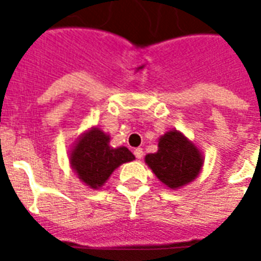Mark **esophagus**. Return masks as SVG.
Listing matches in <instances>:
<instances>
[{
	"instance_id": "esophagus-1",
	"label": "esophagus",
	"mask_w": 261,
	"mask_h": 261,
	"mask_svg": "<svg viewBox=\"0 0 261 261\" xmlns=\"http://www.w3.org/2000/svg\"><path fill=\"white\" fill-rule=\"evenodd\" d=\"M133 154H135V157H136V159H142V157H143V150L142 149H135L133 150Z\"/></svg>"
}]
</instances>
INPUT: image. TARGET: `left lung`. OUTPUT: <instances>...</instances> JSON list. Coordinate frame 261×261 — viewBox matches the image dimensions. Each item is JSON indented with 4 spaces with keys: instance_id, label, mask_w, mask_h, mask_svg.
Returning a JSON list of instances; mask_svg holds the SVG:
<instances>
[{
    "instance_id": "left-lung-1",
    "label": "left lung",
    "mask_w": 261,
    "mask_h": 261,
    "mask_svg": "<svg viewBox=\"0 0 261 261\" xmlns=\"http://www.w3.org/2000/svg\"><path fill=\"white\" fill-rule=\"evenodd\" d=\"M146 163L163 184L176 189L199 175L203 159L197 147L182 133L171 130L159 140V151L146 155Z\"/></svg>"
}]
</instances>
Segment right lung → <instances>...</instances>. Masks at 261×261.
I'll list each match as a JSON object with an SVG mask.
<instances>
[{
    "label": "right lung",
    "instance_id": "1",
    "mask_svg": "<svg viewBox=\"0 0 261 261\" xmlns=\"http://www.w3.org/2000/svg\"><path fill=\"white\" fill-rule=\"evenodd\" d=\"M110 138L100 129H91L76 143L70 154V164L86 185L97 189L104 185L112 171L123 163L135 160L126 147L112 149Z\"/></svg>",
    "mask_w": 261,
    "mask_h": 261
}]
</instances>
